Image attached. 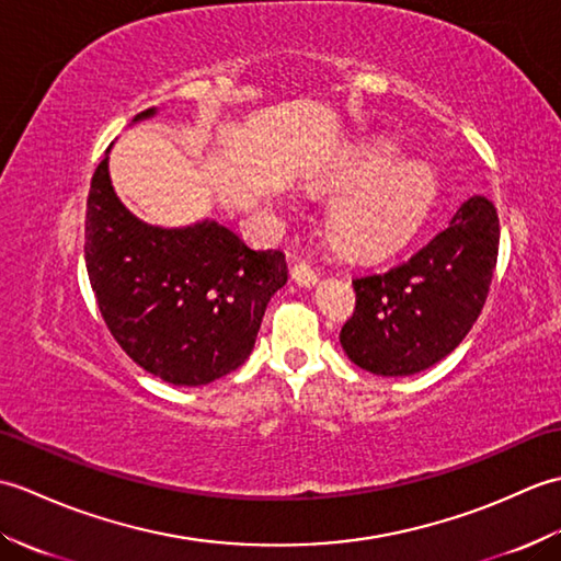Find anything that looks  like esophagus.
<instances>
[{
	"mask_svg": "<svg viewBox=\"0 0 561 561\" xmlns=\"http://www.w3.org/2000/svg\"><path fill=\"white\" fill-rule=\"evenodd\" d=\"M291 277L296 284H299V287H313V284L318 282V270L311 265V262L301 260L291 267Z\"/></svg>",
	"mask_w": 561,
	"mask_h": 561,
	"instance_id": "34e87169",
	"label": "esophagus"
}]
</instances>
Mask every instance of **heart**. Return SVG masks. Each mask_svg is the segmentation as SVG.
Returning <instances> with one entry per match:
<instances>
[{
    "mask_svg": "<svg viewBox=\"0 0 561 561\" xmlns=\"http://www.w3.org/2000/svg\"><path fill=\"white\" fill-rule=\"evenodd\" d=\"M320 187L344 190L328 217L335 245L352 255H378L422 219L434 178L424 163L396 161V149L371 141L337 163Z\"/></svg>",
    "mask_w": 561,
    "mask_h": 561,
    "instance_id": "obj_1",
    "label": "heart"
}]
</instances>
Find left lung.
Returning a JSON list of instances; mask_svg holds the SVG:
<instances>
[{
  "label": "left lung",
  "instance_id": "8db88e82",
  "mask_svg": "<svg viewBox=\"0 0 561 561\" xmlns=\"http://www.w3.org/2000/svg\"><path fill=\"white\" fill-rule=\"evenodd\" d=\"M496 255V207L470 197L408 260L352 279L356 306L340 332L344 352L378 376H410L440 362L478 320Z\"/></svg>",
  "mask_w": 561,
  "mask_h": 561
}]
</instances>
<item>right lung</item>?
<instances>
[{"label":"right lung","mask_w":561,"mask_h":561,"mask_svg":"<svg viewBox=\"0 0 561 561\" xmlns=\"http://www.w3.org/2000/svg\"><path fill=\"white\" fill-rule=\"evenodd\" d=\"M83 238L111 335L129 359L173 386H205L236 371L253 350L270 296L287 284L282 250H250L217 221L141 224L113 193L108 157L91 178Z\"/></svg>","instance_id":"right-lung-1"}]
</instances>
